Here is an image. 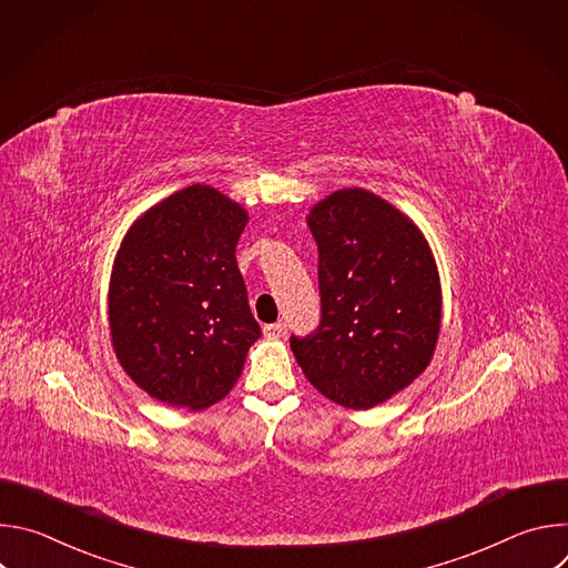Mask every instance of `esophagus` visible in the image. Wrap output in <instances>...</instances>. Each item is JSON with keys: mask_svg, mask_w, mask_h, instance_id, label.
<instances>
[{"mask_svg": "<svg viewBox=\"0 0 568 568\" xmlns=\"http://www.w3.org/2000/svg\"><path fill=\"white\" fill-rule=\"evenodd\" d=\"M285 331H287L285 323L278 321V323H270V326H265V328H263V335H265L267 339H283V337H285Z\"/></svg>", "mask_w": 568, "mask_h": 568, "instance_id": "34e87169", "label": "esophagus"}]
</instances>
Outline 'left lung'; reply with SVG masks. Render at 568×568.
<instances>
[{"mask_svg":"<svg viewBox=\"0 0 568 568\" xmlns=\"http://www.w3.org/2000/svg\"><path fill=\"white\" fill-rule=\"evenodd\" d=\"M305 222L318 247L321 326L292 337V353L323 397L373 409L432 364L443 316L434 252L407 213L359 186L318 200Z\"/></svg>","mask_w":568,"mask_h":568,"instance_id":"8db88e82","label":"left lung"}]
</instances>
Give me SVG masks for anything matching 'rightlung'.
Listing matches in <instances>:
<instances>
[{
  "mask_svg": "<svg viewBox=\"0 0 568 568\" xmlns=\"http://www.w3.org/2000/svg\"><path fill=\"white\" fill-rule=\"evenodd\" d=\"M247 209L193 184L145 209L125 231L108 287L114 355L169 407L202 412L237 382L261 326L235 263Z\"/></svg>",
  "mask_w": 568,
  "mask_h": 568,
  "instance_id": "add662e5",
  "label": "right lung"
}]
</instances>
